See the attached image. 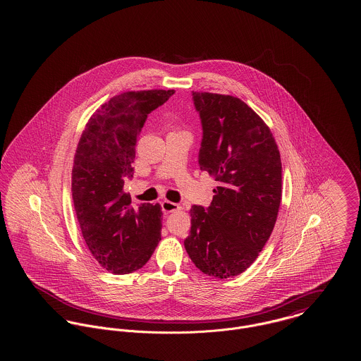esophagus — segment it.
<instances>
[{
	"mask_svg": "<svg viewBox=\"0 0 361 361\" xmlns=\"http://www.w3.org/2000/svg\"><path fill=\"white\" fill-rule=\"evenodd\" d=\"M161 206H162V209H164L166 214H169V212H174V211H178V209L181 208L178 204L172 203V202H169V200H164V202L161 203Z\"/></svg>",
	"mask_w": 361,
	"mask_h": 361,
	"instance_id": "1",
	"label": "esophagus"
}]
</instances>
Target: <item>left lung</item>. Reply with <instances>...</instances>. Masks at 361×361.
<instances>
[{
  "label": "left lung",
  "instance_id": "1",
  "mask_svg": "<svg viewBox=\"0 0 361 361\" xmlns=\"http://www.w3.org/2000/svg\"><path fill=\"white\" fill-rule=\"evenodd\" d=\"M203 139L200 169L218 183L209 207L190 208L184 240L203 274L228 279L246 271L275 227L281 161L268 126L238 97L192 92Z\"/></svg>",
  "mask_w": 361,
  "mask_h": 361
}]
</instances>
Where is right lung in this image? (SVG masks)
<instances>
[{"label":"right lung","mask_w":361,"mask_h":361,"mask_svg":"<svg viewBox=\"0 0 361 361\" xmlns=\"http://www.w3.org/2000/svg\"><path fill=\"white\" fill-rule=\"evenodd\" d=\"M174 90L126 92L103 104L86 123L71 172V193L86 245L108 272L140 269L161 240L162 209L131 206L123 190L134 174L137 137L147 115Z\"/></svg>","instance_id":"obj_1"}]
</instances>
